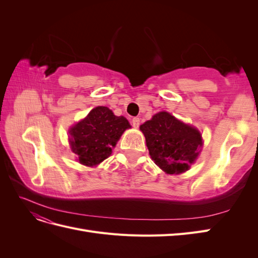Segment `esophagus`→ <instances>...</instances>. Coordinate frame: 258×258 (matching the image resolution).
Masks as SVG:
<instances>
[{
    "label": "esophagus",
    "mask_w": 258,
    "mask_h": 258,
    "mask_svg": "<svg viewBox=\"0 0 258 258\" xmlns=\"http://www.w3.org/2000/svg\"><path fill=\"white\" fill-rule=\"evenodd\" d=\"M131 124H132V127L139 128V126H140V118H139V117H135V118H132Z\"/></svg>",
    "instance_id": "esophagus-1"
}]
</instances>
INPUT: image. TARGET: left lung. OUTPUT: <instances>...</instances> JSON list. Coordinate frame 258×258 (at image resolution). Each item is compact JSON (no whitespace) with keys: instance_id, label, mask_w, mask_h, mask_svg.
<instances>
[{"instance_id":"obj_1","label":"left lung","mask_w":258,"mask_h":258,"mask_svg":"<svg viewBox=\"0 0 258 258\" xmlns=\"http://www.w3.org/2000/svg\"><path fill=\"white\" fill-rule=\"evenodd\" d=\"M152 159L162 171L179 174L188 170L198 157L202 139L194 127L177 120L167 112H159L140 126Z\"/></svg>"}]
</instances>
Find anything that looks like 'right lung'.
<instances>
[{
    "label": "right lung",
    "mask_w": 258,
    "mask_h": 258,
    "mask_svg": "<svg viewBox=\"0 0 258 258\" xmlns=\"http://www.w3.org/2000/svg\"><path fill=\"white\" fill-rule=\"evenodd\" d=\"M130 127L123 116H115L106 106H97L70 130L72 152L82 165L97 166L112 154V147Z\"/></svg>",
    "instance_id": "obj_1"
}]
</instances>
